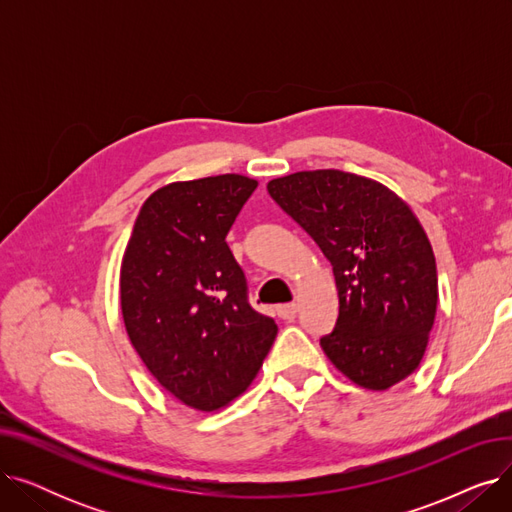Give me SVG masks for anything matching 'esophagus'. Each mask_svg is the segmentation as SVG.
<instances>
[{
  "label": "esophagus",
  "mask_w": 512,
  "mask_h": 512,
  "mask_svg": "<svg viewBox=\"0 0 512 512\" xmlns=\"http://www.w3.org/2000/svg\"><path fill=\"white\" fill-rule=\"evenodd\" d=\"M276 311H278V317H280V319L290 321V319H294V315H297V305H294V303L280 305Z\"/></svg>",
  "instance_id": "1"
}]
</instances>
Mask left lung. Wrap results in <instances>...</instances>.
I'll list each match as a JSON object with an SVG mask.
<instances>
[{"label":"left lung","mask_w":512,"mask_h":512,"mask_svg":"<svg viewBox=\"0 0 512 512\" xmlns=\"http://www.w3.org/2000/svg\"><path fill=\"white\" fill-rule=\"evenodd\" d=\"M267 193L328 257L338 319L319 340L365 390H388L419 367L434 328L438 272L411 207L382 182L340 170L297 172Z\"/></svg>","instance_id":"left-lung-1"}]
</instances>
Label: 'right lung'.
Listing matches in <instances>:
<instances>
[{"instance_id":"obj_1","label":"right lung","mask_w":512,"mask_h":512,"mask_svg":"<svg viewBox=\"0 0 512 512\" xmlns=\"http://www.w3.org/2000/svg\"><path fill=\"white\" fill-rule=\"evenodd\" d=\"M257 180L222 174L157 188L120 267L126 334L153 378L186 407L218 411L245 392L276 340L247 301L226 234Z\"/></svg>"}]
</instances>
